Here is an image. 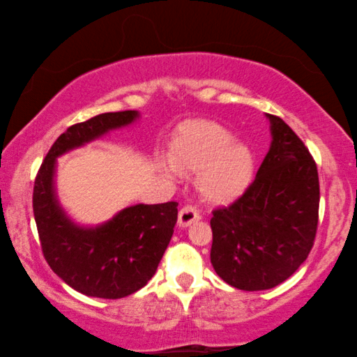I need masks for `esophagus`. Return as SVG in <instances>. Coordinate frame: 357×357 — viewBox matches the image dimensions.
Returning <instances> with one entry per match:
<instances>
[{
  "label": "esophagus",
  "instance_id": "esophagus-1",
  "mask_svg": "<svg viewBox=\"0 0 357 357\" xmlns=\"http://www.w3.org/2000/svg\"><path fill=\"white\" fill-rule=\"evenodd\" d=\"M199 219H202V214H199L198 209L187 204V206H183L178 213V226L188 227L190 224L195 221H199Z\"/></svg>",
  "mask_w": 357,
  "mask_h": 357
}]
</instances>
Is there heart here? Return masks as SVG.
I'll return each instance as SVG.
<instances>
[{
	"label": "heart",
	"instance_id": "heart-1",
	"mask_svg": "<svg viewBox=\"0 0 357 357\" xmlns=\"http://www.w3.org/2000/svg\"><path fill=\"white\" fill-rule=\"evenodd\" d=\"M160 170L169 178L182 177V170L197 172L202 197L222 204L248 188L255 174V154L226 126L188 121L178 128L172 141V158L160 160Z\"/></svg>",
	"mask_w": 357,
	"mask_h": 357
}]
</instances>
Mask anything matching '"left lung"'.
Segmentation results:
<instances>
[{"label":"left lung","instance_id":"1","mask_svg":"<svg viewBox=\"0 0 357 357\" xmlns=\"http://www.w3.org/2000/svg\"><path fill=\"white\" fill-rule=\"evenodd\" d=\"M270 120V151L231 206L213 211L211 265L242 291L271 289L307 260L319 222L315 160L280 116Z\"/></svg>","mask_w":357,"mask_h":357}]
</instances>
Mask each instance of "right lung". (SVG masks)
<instances>
[{"instance_id":"obj_1","label":"right lung","mask_w":357,"mask_h":357,"mask_svg":"<svg viewBox=\"0 0 357 357\" xmlns=\"http://www.w3.org/2000/svg\"><path fill=\"white\" fill-rule=\"evenodd\" d=\"M139 112H109L76 123L48 151L33 185V218L43 257L68 286L89 297L120 299L148 284L172 238L178 203L133 204L99 226L68 216L55 188L56 159L112 130L125 128Z\"/></svg>"}]
</instances>
